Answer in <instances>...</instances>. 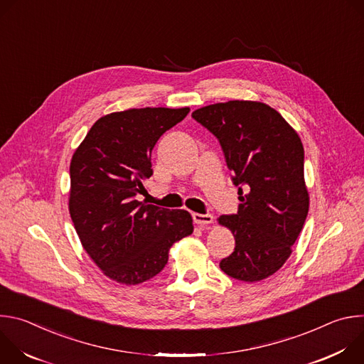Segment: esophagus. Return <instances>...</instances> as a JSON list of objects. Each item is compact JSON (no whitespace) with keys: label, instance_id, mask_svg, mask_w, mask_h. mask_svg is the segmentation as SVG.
<instances>
[{"label":"esophagus","instance_id":"obj_1","mask_svg":"<svg viewBox=\"0 0 364 364\" xmlns=\"http://www.w3.org/2000/svg\"><path fill=\"white\" fill-rule=\"evenodd\" d=\"M193 220L198 225V226H207V225H210V223H213V216L212 215H201V213H193Z\"/></svg>","mask_w":364,"mask_h":364}]
</instances>
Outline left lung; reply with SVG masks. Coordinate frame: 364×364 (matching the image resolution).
<instances>
[{
  "instance_id": "obj_1",
  "label": "left lung",
  "mask_w": 364,
  "mask_h": 364,
  "mask_svg": "<svg viewBox=\"0 0 364 364\" xmlns=\"http://www.w3.org/2000/svg\"><path fill=\"white\" fill-rule=\"evenodd\" d=\"M191 117L218 136L233 184L240 186L237 215L218 219L236 245L220 269L243 282L262 281L287 262L308 215L301 138L257 100L213 103Z\"/></svg>"
}]
</instances>
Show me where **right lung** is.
Segmentation results:
<instances>
[{"instance_id": "right-lung-1", "label": "right lung", "mask_w": 364, "mask_h": 364, "mask_svg": "<svg viewBox=\"0 0 364 364\" xmlns=\"http://www.w3.org/2000/svg\"><path fill=\"white\" fill-rule=\"evenodd\" d=\"M190 108H139L99 118L70 161L69 213L86 253L109 279L138 285L163 271L170 247L193 233L187 210L136 200L151 151Z\"/></svg>"}]
</instances>
